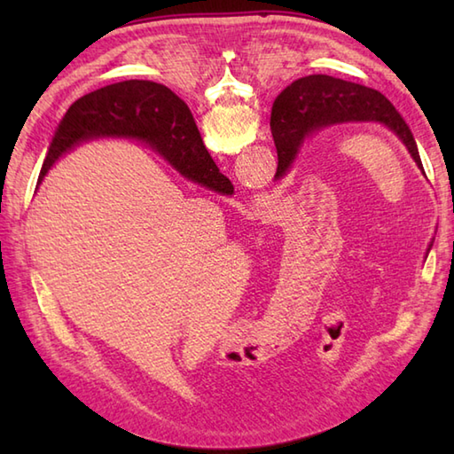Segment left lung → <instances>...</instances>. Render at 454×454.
Segmentation results:
<instances>
[{"label": "left lung", "mask_w": 454, "mask_h": 454, "mask_svg": "<svg viewBox=\"0 0 454 454\" xmlns=\"http://www.w3.org/2000/svg\"><path fill=\"white\" fill-rule=\"evenodd\" d=\"M351 121H376L396 132L423 171L411 129L380 91L332 75H306L283 90L273 103L271 132L278 158L275 177L285 176L304 134L327 124Z\"/></svg>", "instance_id": "1"}]
</instances>
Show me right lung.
<instances>
[{
    "label": "right lung",
    "mask_w": 454,
    "mask_h": 454,
    "mask_svg": "<svg viewBox=\"0 0 454 454\" xmlns=\"http://www.w3.org/2000/svg\"><path fill=\"white\" fill-rule=\"evenodd\" d=\"M95 134H129L148 140L183 176L220 192L234 191L202 144L187 105L166 85L142 80L113 83L75 101L58 124L38 183L74 142Z\"/></svg>",
    "instance_id": "1"
}]
</instances>
